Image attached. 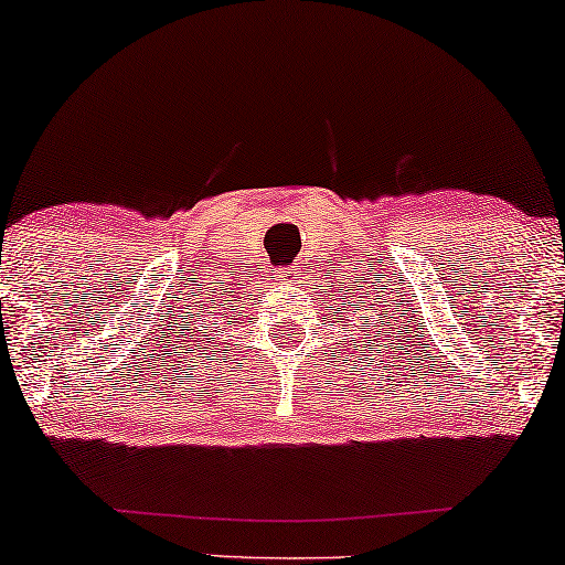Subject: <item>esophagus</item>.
Segmentation results:
<instances>
[{
    "label": "esophagus",
    "mask_w": 565,
    "mask_h": 565,
    "mask_svg": "<svg viewBox=\"0 0 565 565\" xmlns=\"http://www.w3.org/2000/svg\"><path fill=\"white\" fill-rule=\"evenodd\" d=\"M279 284L284 289H297V284H301V271L299 268H286V271L279 274Z\"/></svg>",
    "instance_id": "esophagus-1"
}]
</instances>
